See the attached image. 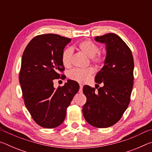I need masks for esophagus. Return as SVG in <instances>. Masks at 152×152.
I'll list each match as a JSON object with an SVG mask.
<instances>
[{
	"label": "esophagus",
	"instance_id": "esophagus-1",
	"mask_svg": "<svg viewBox=\"0 0 152 152\" xmlns=\"http://www.w3.org/2000/svg\"><path fill=\"white\" fill-rule=\"evenodd\" d=\"M82 88H83V86H82V84H80V90H79V92L80 93H82Z\"/></svg>",
	"mask_w": 152,
	"mask_h": 152
}]
</instances>
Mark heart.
I'll list each match as a JSON object with an SVG mask.
<instances>
[{
	"label": "heart",
	"instance_id": "obj_1",
	"mask_svg": "<svg viewBox=\"0 0 152 152\" xmlns=\"http://www.w3.org/2000/svg\"><path fill=\"white\" fill-rule=\"evenodd\" d=\"M78 48L82 52L91 58L92 62L98 65L102 64L104 58L99 52V48L96 43L92 41L86 40L80 42L78 44ZM73 54V50L72 48H66L64 49L61 53V61L64 66L68 67L71 64L72 57ZM94 72L93 68H88L85 69L74 68L69 72L68 76L71 80L80 82L86 81L91 74Z\"/></svg>",
	"mask_w": 152,
	"mask_h": 152
}]
</instances>
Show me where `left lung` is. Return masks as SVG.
<instances>
[{
	"mask_svg": "<svg viewBox=\"0 0 152 152\" xmlns=\"http://www.w3.org/2000/svg\"><path fill=\"white\" fill-rule=\"evenodd\" d=\"M94 40L105 43L107 56L104 66L95 76L98 91L85 85L86 102L82 108L84 117L90 125L106 128L121 119L127 109L133 86L134 61L132 51L115 33L96 36Z\"/></svg>",
	"mask_w": 152,
	"mask_h": 152,
	"instance_id": "left-lung-1",
	"label": "left lung"
}]
</instances>
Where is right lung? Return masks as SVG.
Listing matches in <instances>:
<instances>
[{
	"label": "right lung",
	"mask_w": 152,
	"mask_h": 152,
	"mask_svg": "<svg viewBox=\"0 0 152 152\" xmlns=\"http://www.w3.org/2000/svg\"><path fill=\"white\" fill-rule=\"evenodd\" d=\"M71 39L56 34L35 37L23 53L19 82L23 98L33 119L44 128H55L65 119L67 108L79 91L77 82L68 80L53 87V80L64 76L61 53Z\"/></svg>",
	"instance_id": "obj_1"
}]
</instances>
